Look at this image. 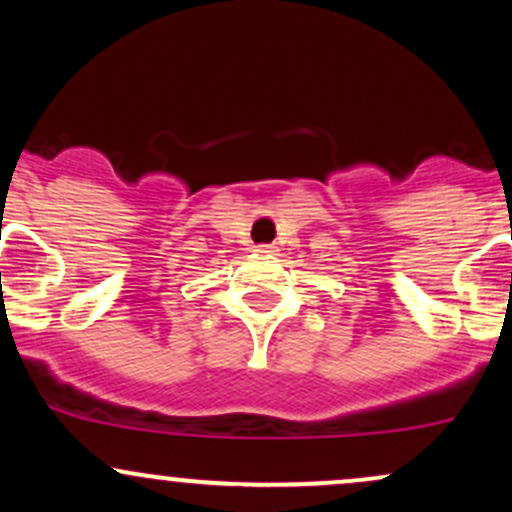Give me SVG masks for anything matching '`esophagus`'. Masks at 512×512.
<instances>
[{"label":"esophagus","instance_id":"obj_1","mask_svg":"<svg viewBox=\"0 0 512 512\" xmlns=\"http://www.w3.org/2000/svg\"><path fill=\"white\" fill-rule=\"evenodd\" d=\"M276 248L274 245H269V243H264V245H257V252H260V255H272Z\"/></svg>","mask_w":512,"mask_h":512}]
</instances>
